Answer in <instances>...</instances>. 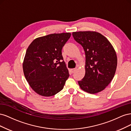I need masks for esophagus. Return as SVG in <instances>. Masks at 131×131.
<instances>
[{
    "mask_svg": "<svg viewBox=\"0 0 131 131\" xmlns=\"http://www.w3.org/2000/svg\"><path fill=\"white\" fill-rule=\"evenodd\" d=\"M76 70H77V68H76L72 69H71V72H72V73H75V71H76Z\"/></svg>",
    "mask_w": 131,
    "mask_h": 131,
    "instance_id": "esophagus-1",
    "label": "esophagus"
}]
</instances>
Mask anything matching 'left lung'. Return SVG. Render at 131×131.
Wrapping results in <instances>:
<instances>
[{
    "label": "left lung",
    "mask_w": 131,
    "mask_h": 131,
    "mask_svg": "<svg viewBox=\"0 0 131 131\" xmlns=\"http://www.w3.org/2000/svg\"><path fill=\"white\" fill-rule=\"evenodd\" d=\"M74 40L83 47L86 56L85 75L78 81L80 88L90 93L103 90L113 79L117 56L112 45L104 36L96 31L73 32Z\"/></svg>",
    "instance_id": "left-lung-1"
}]
</instances>
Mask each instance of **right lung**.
<instances>
[{
    "mask_svg": "<svg viewBox=\"0 0 131 131\" xmlns=\"http://www.w3.org/2000/svg\"><path fill=\"white\" fill-rule=\"evenodd\" d=\"M71 34H51L34 40L28 47L23 69L29 85L35 92L50 97L63 89L69 74L62 50Z\"/></svg>",
    "mask_w": 131,
    "mask_h": 131,
    "instance_id": "right-lung-1",
    "label": "right lung"
}]
</instances>
